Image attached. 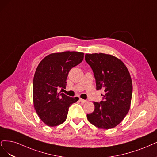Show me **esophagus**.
Instances as JSON below:
<instances>
[{"mask_svg": "<svg viewBox=\"0 0 157 157\" xmlns=\"http://www.w3.org/2000/svg\"><path fill=\"white\" fill-rule=\"evenodd\" d=\"M79 101L81 102H82V103H86L87 102V100H83V99H82V98H79Z\"/></svg>", "mask_w": 157, "mask_h": 157, "instance_id": "esophagus-1", "label": "esophagus"}]
</instances>
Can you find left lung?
I'll return each instance as SVG.
<instances>
[{
	"label": "left lung",
	"instance_id": "obj_1",
	"mask_svg": "<svg viewBox=\"0 0 157 157\" xmlns=\"http://www.w3.org/2000/svg\"><path fill=\"white\" fill-rule=\"evenodd\" d=\"M85 59L93 70L97 90L105 91L102 101L94 102V112L87 115V119L100 128H114L130 109L132 94L130 73L124 64L113 55L87 53Z\"/></svg>",
	"mask_w": 157,
	"mask_h": 157
}]
</instances>
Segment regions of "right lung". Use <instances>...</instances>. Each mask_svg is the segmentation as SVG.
I'll return each instance as SVG.
<instances>
[{
    "mask_svg": "<svg viewBox=\"0 0 157 157\" xmlns=\"http://www.w3.org/2000/svg\"><path fill=\"white\" fill-rule=\"evenodd\" d=\"M83 57V53L76 52L55 53L39 63L33 79V103L39 117L48 126L64 123L69 107L79 100L59 93V89L66 87L69 71L82 63Z\"/></svg>",
    "mask_w": 157,
    "mask_h": 157,
    "instance_id": "obj_1",
    "label": "right lung"
}]
</instances>
